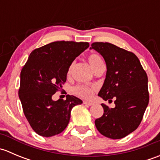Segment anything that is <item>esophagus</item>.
<instances>
[{
  "label": "esophagus",
  "mask_w": 160,
  "mask_h": 160,
  "mask_svg": "<svg viewBox=\"0 0 160 160\" xmlns=\"http://www.w3.org/2000/svg\"><path fill=\"white\" fill-rule=\"evenodd\" d=\"M93 103L90 102V101H83V104H87V105H88V106L93 105Z\"/></svg>",
  "instance_id": "1"
}]
</instances>
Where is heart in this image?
<instances>
[{"label": "heart", "instance_id": "obj_1", "mask_svg": "<svg viewBox=\"0 0 160 160\" xmlns=\"http://www.w3.org/2000/svg\"><path fill=\"white\" fill-rule=\"evenodd\" d=\"M88 62H89L90 67L94 71L101 70V68L104 67V62L103 61L102 58L101 56L97 53H91L88 56ZM73 68V63H72L69 67L68 74H70ZM97 88L95 86H88V85H83V84H78L72 88V93L76 96L79 97V98H84V99H89L93 96V93L96 91Z\"/></svg>", "mask_w": 160, "mask_h": 160}]
</instances>
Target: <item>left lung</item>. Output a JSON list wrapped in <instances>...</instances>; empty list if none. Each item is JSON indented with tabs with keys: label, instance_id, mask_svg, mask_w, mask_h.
<instances>
[{
	"label": "left lung",
	"instance_id": "8db88e82",
	"mask_svg": "<svg viewBox=\"0 0 160 160\" xmlns=\"http://www.w3.org/2000/svg\"><path fill=\"white\" fill-rule=\"evenodd\" d=\"M104 57L106 78L98 96L112 102L115 108L102 104L104 114L95 120L104 136L119 139L134 132L142 120L149 101L148 77L133 52L109 42H93L91 48Z\"/></svg>",
	"mask_w": 160,
	"mask_h": 160
}]
</instances>
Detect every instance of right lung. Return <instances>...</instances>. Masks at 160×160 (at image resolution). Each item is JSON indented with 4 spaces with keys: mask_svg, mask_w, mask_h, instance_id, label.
<instances>
[{
    "mask_svg": "<svg viewBox=\"0 0 160 160\" xmlns=\"http://www.w3.org/2000/svg\"><path fill=\"white\" fill-rule=\"evenodd\" d=\"M89 47L83 42L57 41L35 49L21 71L19 98L25 118L38 135L51 137L68 125L72 108L83 101L72 95L52 100L67 80L70 66Z\"/></svg>",
    "mask_w": 160,
    "mask_h": 160,
    "instance_id": "add662e5",
    "label": "right lung"
}]
</instances>
